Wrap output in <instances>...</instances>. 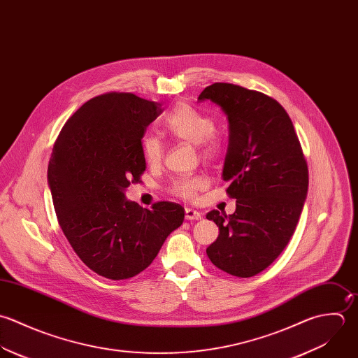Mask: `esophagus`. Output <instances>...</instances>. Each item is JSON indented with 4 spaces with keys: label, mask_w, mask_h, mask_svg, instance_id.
I'll return each instance as SVG.
<instances>
[{
    "label": "esophagus",
    "mask_w": 358,
    "mask_h": 358,
    "mask_svg": "<svg viewBox=\"0 0 358 358\" xmlns=\"http://www.w3.org/2000/svg\"><path fill=\"white\" fill-rule=\"evenodd\" d=\"M185 218L187 221H199V220H201V213H199L196 210H192V208H186L185 210Z\"/></svg>",
    "instance_id": "esophagus-1"
}]
</instances>
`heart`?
I'll list each match as a JSON object with an SVG mask.
<instances>
[{"label":"heart","mask_w":358,"mask_h":358,"mask_svg":"<svg viewBox=\"0 0 358 358\" xmlns=\"http://www.w3.org/2000/svg\"><path fill=\"white\" fill-rule=\"evenodd\" d=\"M161 129L175 140L197 145L200 152L207 158H214L221 152L222 145L214 133V120L187 103L176 104L162 120ZM141 152L144 161L154 166L162 159L164 145L157 137L147 136L141 143ZM203 187H206V179L203 176H190L175 180L171 192L180 199L192 200Z\"/></svg>","instance_id":"heart-1"}]
</instances>
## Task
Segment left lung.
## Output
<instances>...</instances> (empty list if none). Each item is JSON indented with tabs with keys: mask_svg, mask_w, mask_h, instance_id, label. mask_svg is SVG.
Instances as JSON below:
<instances>
[{
	"mask_svg": "<svg viewBox=\"0 0 358 358\" xmlns=\"http://www.w3.org/2000/svg\"><path fill=\"white\" fill-rule=\"evenodd\" d=\"M199 100L220 106L229 122L222 178L236 199L232 215L207 214L220 228L207 255L224 272L250 278L269 266L294 234L308 190L307 162L276 100L231 83L206 87Z\"/></svg>",
	"mask_w": 358,
	"mask_h": 358,
	"instance_id": "obj_1",
	"label": "left lung"
}]
</instances>
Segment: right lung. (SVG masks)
I'll list each match as a JSON object with an SVG mask.
<instances>
[{"label": "right lung", "instance_id": "obj_1", "mask_svg": "<svg viewBox=\"0 0 358 358\" xmlns=\"http://www.w3.org/2000/svg\"><path fill=\"white\" fill-rule=\"evenodd\" d=\"M162 111L131 93L97 96L64 124L52 148L47 176L58 224L86 266L107 279L144 271L185 220L176 203L147 210L124 197L145 171L141 138Z\"/></svg>", "mask_w": 358, "mask_h": 358}]
</instances>
